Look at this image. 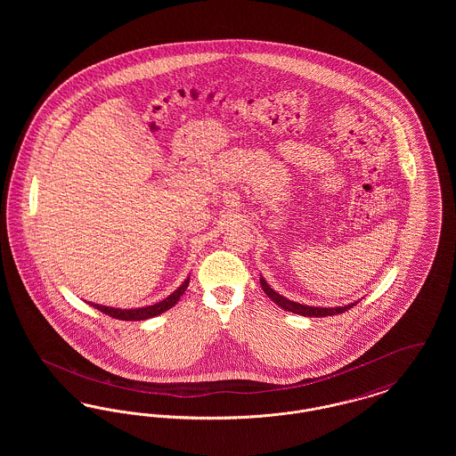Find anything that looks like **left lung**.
Instances as JSON below:
<instances>
[{
  "label": "left lung",
  "instance_id": "8db88e82",
  "mask_svg": "<svg viewBox=\"0 0 456 456\" xmlns=\"http://www.w3.org/2000/svg\"><path fill=\"white\" fill-rule=\"evenodd\" d=\"M261 289L265 290V294L273 301V303L277 304V305H281L282 309L285 311H290V313H296V314H301V316H309V318H323V316H333V314H340V313H344V311H347L350 307H354L355 304L359 303V301H355V303L347 304V305H335V307H320V305H305V304L294 303V301H290V299H287V297H283L281 296L279 292H275L266 281L260 277Z\"/></svg>",
  "mask_w": 456,
  "mask_h": 456
}]
</instances>
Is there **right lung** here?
I'll use <instances>...</instances> for the list:
<instances>
[{"mask_svg":"<svg viewBox=\"0 0 456 456\" xmlns=\"http://www.w3.org/2000/svg\"><path fill=\"white\" fill-rule=\"evenodd\" d=\"M188 285H190V275H188V279L181 283V285L174 290L173 294H171L169 297H166L164 301L152 304V305H145V307H136V309H119V307H110V305H102V304H88L94 305L95 309H99L101 313L108 314L110 318H116V320H123V322H143V320L159 316V314H162L164 311L171 309L174 304L179 301V297L184 294V290L188 289Z\"/></svg>","mask_w":456,"mask_h":456,"instance_id":"obj_1","label":"right lung"}]
</instances>
